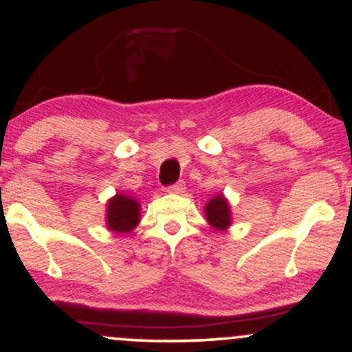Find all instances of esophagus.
Masks as SVG:
<instances>
[{
    "mask_svg": "<svg viewBox=\"0 0 352 352\" xmlns=\"http://www.w3.org/2000/svg\"><path fill=\"white\" fill-rule=\"evenodd\" d=\"M185 190V184L184 182H175V184H172V185H168L167 187V192L168 193H182Z\"/></svg>",
    "mask_w": 352,
    "mask_h": 352,
    "instance_id": "esophagus-1",
    "label": "esophagus"
}]
</instances>
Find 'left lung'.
I'll return each mask as SVG.
<instances>
[{
  "mask_svg": "<svg viewBox=\"0 0 352 352\" xmlns=\"http://www.w3.org/2000/svg\"><path fill=\"white\" fill-rule=\"evenodd\" d=\"M205 213H207L208 223L213 228L225 230L232 221H230V207L228 201L223 199V195H217L212 199L205 207Z\"/></svg>",
  "mask_w": 352,
  "mask_h": 352,
  "instance_id": "left-lung-1",
  "label": "left lung"
}]
</instances>
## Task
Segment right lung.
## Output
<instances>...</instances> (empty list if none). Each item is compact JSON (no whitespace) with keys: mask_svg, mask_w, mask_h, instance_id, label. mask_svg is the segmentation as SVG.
Listing matches in <instances>:
<instances>
[{"mask_svg":"<svg viewBox=\"0 0 352 352\" xmlns=\"http://www.w3.org/2000/svg\"><path fill=\"white\" fill-rule=\"evenodd\" d=\"M139 204L127 195H117L107 204V227L116 233H127L139 223Z\"/></svg>","mask_w":352,"mask_h":352,"instance_id":"right-lung-1","label":"right lung"}]
</instances>
